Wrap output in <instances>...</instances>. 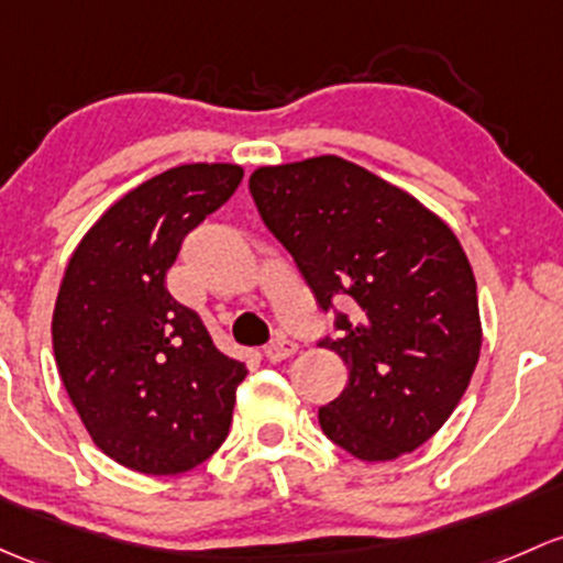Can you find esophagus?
I'll use <instances>...</instances> for the list:
<instances>
[{
  "label": "esophagus",
  "mask_w": 563,
  "mask_h": 563,
  "mask_svg": "<svg viewBox=\"0 0 563 563\" xmlns=\"http://www.w3.org/2000/svg\"><path fill=\"white\" fill-rule=\"evenodd\" d=\"M294 353H297V342H291L288 336H277V340H272L269 345L264 347V356L269 361H283L294 356Z\"/></svg>",
  "instance_id": "1"
}]
</instances>
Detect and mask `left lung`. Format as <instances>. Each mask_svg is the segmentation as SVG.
<instances>
[{"label":"left lung","instance_id":"left-lung-1","mask_svg":"<svg viewBox=\"0 0 563 563\" xmlns=\"http://www.w3.org/2000/svg\"><path fill=\"white\" fill-rule=\"evenodd\" d=\"M258 216L297 262L347 364V386L318 410L323 434L361 461H390L442 429L481 358L470 258L416 197L340 156L251 175Z\"/></svg>","mask_w":563,"mask_h":563}]
</instances>
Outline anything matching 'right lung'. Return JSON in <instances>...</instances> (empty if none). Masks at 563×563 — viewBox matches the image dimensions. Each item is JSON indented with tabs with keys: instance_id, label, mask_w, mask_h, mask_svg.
Masks as SVG:
<instances>
[{
	"instance_id": "right-lung-1",
	"label": "right lung",
	"mask_w": 563,
	"mask_h": 563,
	"mask_svg": "<svg viewBox=\"0 0 563 563\" xmlns=\"http://www.w3.org/2000/svg\"><path fill=\"white\" fill-rule=\"evenodd\" d=\"M236 164H183L118 199L75 247L53 310V356L91 440L142 475H180L232 426L245 364L167 291L183 240L227 205Z\"/></svg>"
}]
</instances>
